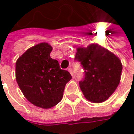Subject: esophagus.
Instances as JSON below:
<instances>
[{
  "mask_svg": "<svg viewBox=\"0 0 134 134\" xmlns=\"http://www.w3.org/2000/svg\"><path fill=\"white\" fill-rule=\"evenodd\" d=\"M68 71H69V73L71 74L72 76L74 75V71H73V69H71V68H69V69H68Z\"/></svg>",
  "mask_w": 134,
  "mask_h": 134,
  "instance_id": "esophagus-1",
  "label": "esophagus"
}]
</instances>
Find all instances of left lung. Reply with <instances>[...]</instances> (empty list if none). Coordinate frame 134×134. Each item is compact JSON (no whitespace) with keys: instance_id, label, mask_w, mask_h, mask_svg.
Listing matches in <instances>:
<instances>
[{"instance_id":"left-lung-1","label":"left lung","mask_w":134,"mask_h":134,"mask_svg":"<svg viewBox=\"0 0 134 134\" xmlns=\"http://www.w3.org/2000/svg\"><path fill=\"white\" fill-rule=\"evenodd\" d=\"M75 60L80 63L84 70V78L79 82L84 97L94 103L107 100L120 82V60L102 46L91 44L87 48H77Z\"/></svg>"}]
</instances>
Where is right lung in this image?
I'll return each mask as SVG.
<instances>
[{
	"mask_svg": "<svg viewBox=\"0 0 134 134\" xmlns=\"http://www.w3.org/2000/svg\"><path fill=\"white\" fill-rule=\"evenodd\" d=\"M52 51L49 44H37L23 53L15 65L16 80L23 95L42 108H50L60 103L66 83L72 78L50 57Z\"/></svg>",
	"mask_w": 134,
	"mask_h": 134,
	"instance_id": "1",
	"label": "right lung"
}]
</instances>
